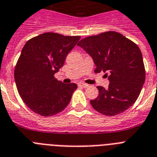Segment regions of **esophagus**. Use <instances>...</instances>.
<instances>
[{"label":"esophagus","instance_id":"obj_1","mask_svg":"<svg viewBox=\"0 0 157 157\" xmlns=\"http://www.w3.org/2000/svg\"><path fill=\"white\" fill-rule=\"evenodd\" d=\"M78 86H80V87H83V88H87V87H89V85L85 84V83L80 82V83H78Z\"/></svg>","mask_w":157,"mask_h":157}]
</instances>
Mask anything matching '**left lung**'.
Returning <instances> with one entry per match:
<instances>
[{"instance_id": "8db88e82", "label": "left lung", "mask_w": 157, "mask_h": 157, "mask_svg": "<svg viewBox=\"0 0 157 157\" xmlns=\"http://www.w3.org/2000/svg\"><path fill=\"white\" fill-rule=\"evenodd\" d=\"M78 46L94 60V72H106L109 81L105 90L98 86L99 95L90 101L97 111L114 116L129 109L138 98L145 81L142 53L136 43L115 31L81 39Z\"/></svg>"}]
</instances>
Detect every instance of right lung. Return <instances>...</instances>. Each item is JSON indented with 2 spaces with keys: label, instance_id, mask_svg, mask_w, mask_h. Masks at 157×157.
<instances>
[{
  "label": "right lung",
  "instance_id": "1",
  "mask_svg": "<svg viewBox=\"0 0 157 157\" xmlns=\"http://www.w3.org/2000/svg\"><path fill=\"white\" fill-rule=\"evenodd\" d=\"M80 39L48 32L25 43L15 67L14 78L21 99L34 113L55 115L70 102L77 85L63 84L54 76Z\"/></svg>",
  "mask_w": 157,
  "mask_h": 157
}]
</instances>
